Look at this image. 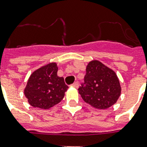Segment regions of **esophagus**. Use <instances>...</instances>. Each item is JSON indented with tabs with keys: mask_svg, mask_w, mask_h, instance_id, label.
<instances>
[{
	"mask_svg": "<svg viewBox=\"0 0 147 147\" xmlns=\"http://www.w3.org/2000/svg\"><path fill=\"white\" fill-rule=\"evenodd\" d=\"M71 86L74 88H78V82H74L72 85H71Z\"/></svg>",
	"mask_w": 147,
	"mask_h": 147,
	"instance_id": "esophagus-1",
	"label": "esophagus"
}]
</instances>
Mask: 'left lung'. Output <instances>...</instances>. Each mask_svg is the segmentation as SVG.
I'll return each mask as SVG.
<instances>
[{"label": "left lung", "instance_id": "1", "mask_svg": "<svg viewBox=\"0 0 147 147\" xmlns=\"http://www.w3.org/2000/svg\"><path fill=\"white\" fill-rule=\"evenodd\" d=\"M85 82L78 88L85 102L97 109H107L118 100L121 87L116 73L98 60L86 67Z\"/></svg>", "mask_w": 147, "mask_h": 147}]
</instances>
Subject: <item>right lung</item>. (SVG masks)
<instances>
[{"label": "right lung", "mask_w": 147, "mask_h": 147, "mask_svg": "<svg viewBox=\"0 0 147 147\" xmlns=\"http://www.w3.org/2000/svg\"><path fill=\"white\" fill-rule=\"evenodd\" d=\"M57 64L51 62L31 74L24 89L31 106L49 109L63 99L69 87L65 84L64 78L57 76Z\"/></svg>", "instance_id": "obj_1"}]
</instances>
